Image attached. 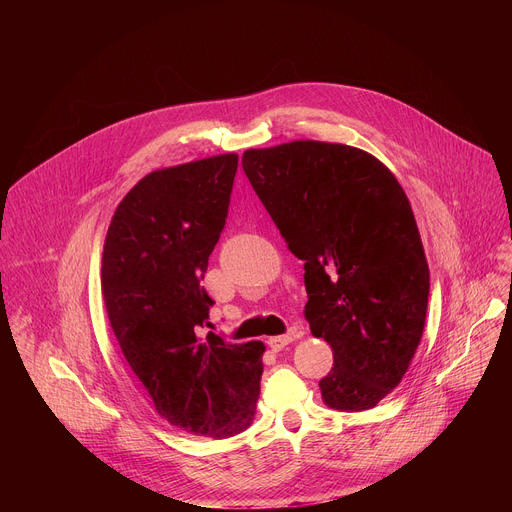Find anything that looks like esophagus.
Wrapping results in <instances>:
<instances>
[{
  "instance_id": "obj_1",
  "label": "esophagus",
  "mask_w": 512,
  "mask_h": 512,
  "mask_svg": "<svg viewBox=\"0 0 512 512\" xmlns=\"http://www.w3.org/2000/svg\"><path fill=\"white\" fill-rule=\"evenodd\" d=\"M291 340H294V336L291 334H283V336H271L269 340H267V346L273 350V352H279V350H283Z\"/></svg>"
}]
</instances>
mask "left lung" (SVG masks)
Returning <instances> with one entry per match:
<instances>
[{
    "label": "left lung",
    "instance_id": "8db88e82",
    "mask_svg": "<svg viewBox=\"0 0 512 512\" xmlns=\"http://www.w3.org/2000/svg\"><path fill=\"white\" fill-rule=\"evenodd\" d=\"M243 170L306 261V318L334 352L324 403L375 407L407 373L427 314L429 267L401 184L371 154L324 141L247 150Z\"/></svg>",
    "mask_w": 512,
    "mask_h": 512
}]
</instances>
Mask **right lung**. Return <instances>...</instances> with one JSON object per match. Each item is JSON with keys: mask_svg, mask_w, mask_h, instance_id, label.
Segmentation results:
<instances>
[{"mask_svg": "<svg viewBox=\"0 0 512 512\" xmlns=\"http://www.w3.org/2000/svg\"><path fill=\"white\" fill-rule=\"evenodd\" d=\"M237 166L225 154L148 174L117 206L103 249V298L131 371L164 419L214 440L251 425L265 350L200 336L214 304L200 281Z\"/></svg>", "mask_w": 512, "mask_h": 512, "instance_id": "1", "label": "right lung"}]
</instances>
